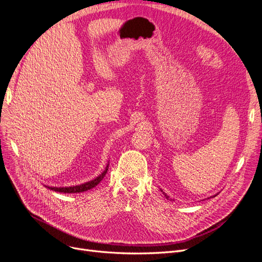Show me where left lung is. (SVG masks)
<instances>
[{
	"label": "left lung",
	"mask_w": 262,
	"mask_h": 262,
	"mask_svg": "<svg viewBox=\"0 0 262 262\" xmlns=\"http://www.w3.org/2000/svg\"><path fill=\"white\" fill-rule=\"evenodd\" d=\"M161 192H163V190H161ZM163 194H164V195H165V198H166L167 200L169 199V196H168V195L166 194V193H165V192H163ZM216 195H217V194H216ZM216 195H214V196H216Z\"/></svg>",
	"instance_id": "left-lung-1"
}]
</instances>
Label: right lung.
I'll use <instances>...</instances> for the list:
<instances>
[{"instance_id": "right-lung-1", "label": "right lung", "mask_w": 262, "mask_h": 262, "mask_svg": "<svg viewBox=\"0 0 262 262\" xmlns=\"http://www.w3.org/2000/svg\"><path fill=\"white\" fill-rule=\"evenodd\" d=\"M108 168H109V162L108 164H106V166L104 168V170L100 173L99 176H97L95 179L91 180V181H87V182H84L82 183V185H79V186H73V187H47L45 186L46 188H48L50 190H53L55 192H62V193H81V192H84V191H87L90 189H93L94 187H96L98 183L103 179V177L105 176L106 171H108Z\"/></svg>"}]
</instances>
